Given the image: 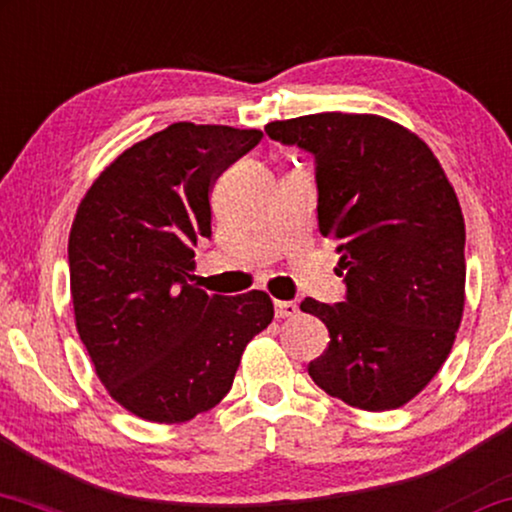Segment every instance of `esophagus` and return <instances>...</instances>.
I'll use <instances>...</instances> for the list:
<instances>
[{"instance_id": "34e87169", "label": "esophagus", "mask_w": 512, "mask_h": 512, "mask_svg": "<svg viewBox=\"0 0 512 512\" xmlns=\"http://www.w3.org/2000/svg\"><path fill=\"white\" fill-rule=\"evenodd\" d=\"M274 312H276V319H290V316H297V304L295 302H286V300H276L274 302Z\"/></svg>"}]
</instances>
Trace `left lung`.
I'll list each match as a JSON object with an SVG mask.
<instances>
[{"mask_svg":"<svg viewBox=\"0 0 512 512\" xmlns=\"http://www.w3.org/2000/svg\"><path fill=\"white\" fill-rule=\"evenodd\" d=\"M264 132L314 153L319 231L345 271V302L300 304L331 335L307 371L354 409H399L435 378L463 319L465 222L454 186L430 146L383 115L316 113Z\"/></svg>","mask_w":512,"mask_h":512,"instance_id":"1","label":"left lung"}]
</instances>
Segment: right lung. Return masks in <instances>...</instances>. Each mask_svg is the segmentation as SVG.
Instances as JSON below:
<instances>
[{
	"label": "right lung",
	"instance_id": "add662e5",
	"mask_svg": "<svg viewBox=\"0 0 512 512\" xmlns=\"http://www.w3.org/2000/svg\"><path fill=\"white\" fill-rule=\"evenodd\" d=\"M260 139V129L174 122L122 151L77 205L75 326L103 387L134 416L174 425L215 409L274 319L262 290L208 295L189 278L191 248L212 234V186Z\"/></svg>",
	"mask_w": 512,
	"mask_h": 512
}]
</instances>
